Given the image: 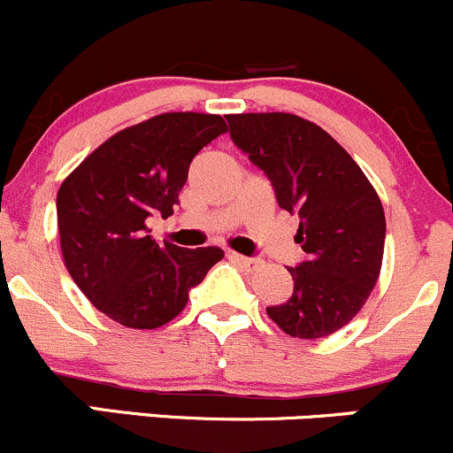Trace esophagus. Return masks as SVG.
I'll return each mask as SVG.
<instances>
[{
	"label": "esophagus",
	"instance_id": "1",
	"mask_svg": "<svg viewBox=\"0 0 453 453\" xmlns=\"http://www.w3.org/2000/svg\"><path fill=\"white\" fill-rule=\"evenodd\" d=\"M230 258L234 260V263H239V265L245 266V269H254V266H258V265H260V260H256V258H247V256L236 254V251H232Z\"/></svg>",
	"mask_w": 453,
	"mask_h": 453
}]
</instances>
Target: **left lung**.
I'll list each match as a JSON object with an SVG mask.
<instances>
[{"label": "left lung", "instance_id": "left-lung-1", "mask_svg": "<svg viewBox=\"0 0 453 453\" xmlns=\"http://www.w3.org/2000/svg\"><path fill=\"white\" fill-rule=\"evenodd\" d=\"M230 136L269 175L280 208L299 214L306 263L288 266L293 295L269 306L295 339H323L351 321L380 278L387 219L373 184L323 127L290 112L227 114Z\"/></svg>", "mask_w": 453, "mask_h": 453}]
</instances>
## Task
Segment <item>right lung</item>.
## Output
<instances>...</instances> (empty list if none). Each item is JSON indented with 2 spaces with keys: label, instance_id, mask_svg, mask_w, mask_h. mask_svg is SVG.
Wrapping results in <instances>:
<instances>
[{
  "label": "right lung",
  "instance_id": "1",
  "mask_svg": "<svg viewBox=\"0 0 453 453\" xmlns=\"http://www.w3.org/2000/svg\"><path fill=\"white\" fill-rule=\"evenodd\" d=\"M226 132L219 114H156L104 141L60 184L56 211L65 266L112 321L134 330L165 326L223 258L219 247L160 245L150 236L147 217L173 214L190 160Z\"/></svg>",
  "mask_w": 453,
  "mask_h": 453
}]
</instances>
